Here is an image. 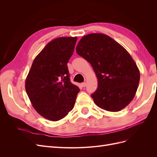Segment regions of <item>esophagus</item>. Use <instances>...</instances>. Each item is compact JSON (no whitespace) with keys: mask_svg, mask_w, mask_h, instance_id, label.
Wrapping results in <instances>:
<instances>
[{"mask_svg":"<svg viewBox=\"0 0 157 157\" xmlns=\"http://www.w3.org/2000/svg\"><path fill=\"white\" fill-rule=\"evenodd\" d=\"M81 86H82V87H86V82H82V83L81 84Z\"/></svg>","mask_w":157,"mask_h":157,"instance_id":"obj_1","label":"esophagus"}]
</instances>
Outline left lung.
<instances>
[{"label":"left lung","mask_w":157,"mask_h":157,"mask_svg":"<svg viewBox=\"0 0 157 157\" xmlns=\"http://www.w3.org/2000/svg\"><path fill=\"white\" fill-rule=\"evenodd\" d=\"M77 53L91 64L98 88L91 96L99 107L111 112L122 110L134 99L140 82L138 67L127 50L101 33L84 36Z\"/></svg>","instance_id":"left-lung-1"}]
</instances>
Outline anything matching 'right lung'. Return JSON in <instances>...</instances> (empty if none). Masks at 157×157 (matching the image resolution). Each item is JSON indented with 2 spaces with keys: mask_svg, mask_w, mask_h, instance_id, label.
<instances>
[{
  "mask_svg": "<svg viewBox=\"0 0 157 157\" xmlns=\"http://www.w3.org/2000/svg\"><path fill=\"white\" fill-rule=\"evenodd\" d=\"M77 37H59L49 42L36 56L25 80L33 107L42 117L58 121L73 109L80 91L71 82L67 63Z\"/></svg>",
  "mask_w": 157,
  "mask_h": 157,
  "instance_id": "right-lung-1",
  "label": "right lung"
}]
</instances>
